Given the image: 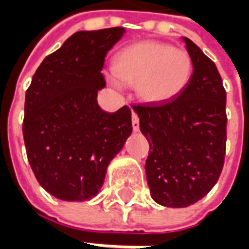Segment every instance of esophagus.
<instances>
[{"label":"esophagus","mask_w":249,"mask_h":249,"mask_svg":"<svg viewBox=\"0 0 249 249\" xmlns=\"http://www.w3.org/2000/svg\"><path fill=\"white\" fill-rule=\"evenodd\" d=\"M132 126H133V130H135V132H139V129H140L139 116H137L135 112H132Z\"/></svg>","instance_id":"esophagus-1"}]
</instances>
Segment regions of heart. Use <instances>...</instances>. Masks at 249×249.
Wrapping results in <instances>:
<instances>
[{
	"label": "heart",
	"instance_id": "heart-1",
	"mask_svg": "<svg viewBox=\"0 0 249 249\" xmlns=\"http://www.w3.org/2000/svg\"><path fill=\"white\" fill-rule=\"evenodd\" d=\"M114 77L124 85H136L137 97L149 105H161L185 90L193 73L188 52L157 41H140L113 58Z\"/></svg>",
	"mask_w": 249,
	"mask_h": 249
}]
</instances>
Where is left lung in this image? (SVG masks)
Returning <instances> with one entry per match:
<instances>
[{"instance_id":"left-lung-1","label":"left lung","mask_w":249,"mask_h":249,"mask_svg":"<svg viewBox=\"0 0 249 249\" xmlns=\"http://www.w3.org/2000/svg\"><path fill=\"white\" fill-rule=\"evenodd\" d=\"M183 41L193 62L185 90L167 104L133 107L149 142L145 175L151 196L169 208L189 207L213 188L227 141V94L219 71L195 42Z\"/></svg>"}]
</instances>
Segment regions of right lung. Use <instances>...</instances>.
<instances>
[{
    "mask_svg": "<svg viewBox=\"0 0 249 249\" xmlns=\"http://www.w3.org/2000/svg\"><path fill=\"white\" fill-rule=\"evenodd\" d=\"M124 28L81 30L41 62L25 96L26 155L37 181L64 201L98 193L109 162L132 133V112L100 108L105 56Z\"/></svg>",
    "mask_w": 249,
    "mask_h": 249,
    "instance_id": "right-lung-1",
    "label": "right lung"
}]
</instances>
